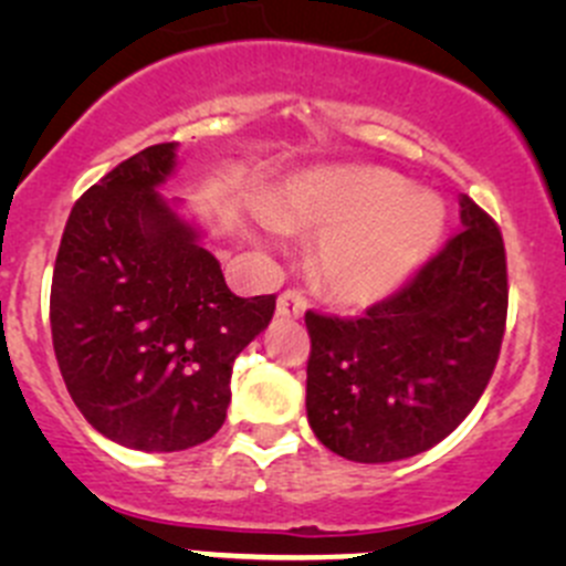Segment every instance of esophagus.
<instances>
[{
	"instance_id": "obj_1",
	"label": "esophagus",
	"mask_w": 566,
	"mask_h": 566,
	"mask_svg": "<svg viewBox=\"0 0 566 566\" xmlns=\"http://www.w3.org/2000/svg\"><path fill=\"white\" fill-rule=\"evenodd\" d=\"M306 312V298L298 293V290H284L279 295L276 304V315L279 317H301Z\"/></svg>"
}]
</instances>
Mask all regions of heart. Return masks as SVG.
<instances>
[{"mask_svg": "<svg viewBox=\"0 0 566 566\" xmlns=\"http://www.w3.org/2000/svg\"><path fill=\"white\" fill-rule=\"evenodd\" d=\"M282 230L325 232L317 276L345 304H375L397 293L436 254L447 230L438 197L413 191L380 167H334L301 175L268 210Z\"/></svg>", "mask_w": 566, "mask_h": 566, "instance_id": "b5f03b06", "label": "heart"}]
</instances>
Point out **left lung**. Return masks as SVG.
<instances>
[{
    "mask_svg": "<svg viewBox=\"0 0 566 566\" xmlns=\"http://www.w3.org/2000/svg\"><path fill=\"white\" fill-rule=\"evenodd\" d=\"M460 221L458 235L364 317L306 312V416L339 458L394 462L427 452L488 389L510 301L504 238L465 193Z\"/></svg>",
    "mask_w": 566,
    "mask_h": 566,
    "instance_id": "obj_1",
    "label": "left lung"
}]
</instances>
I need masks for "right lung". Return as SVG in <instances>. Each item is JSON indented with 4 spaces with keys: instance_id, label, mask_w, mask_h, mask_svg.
<instances>
[{
    "instance_id": "add662e5",
    "label": "right lung",
    "mask_w": 566,
    "mask_h": 566,
    "mask_svg": "<svg viewBox=\"0 0 566 566\" xmlns=\"http://www.w3.org/2000/svg\"><path fill=\"white\" fill-rule=\"evenodd\" d=\"M177 145L114 167L73 205L51 279L56 364L84 419L119 447L182 452L224 424L238 353L276 295L238 298L180 199Z\"/></svg>"
}]
</instances>
